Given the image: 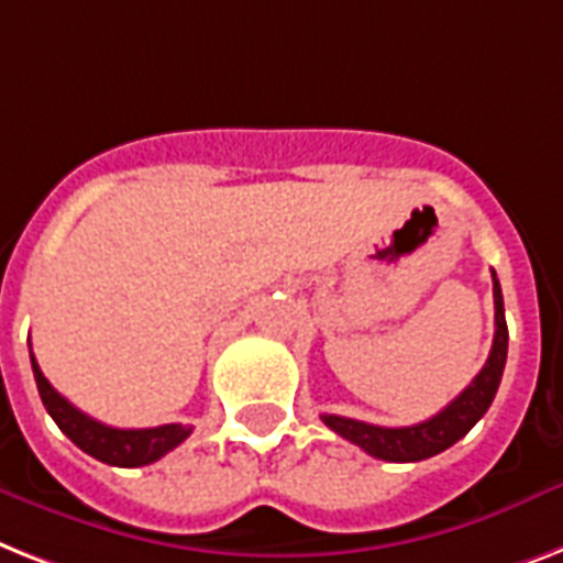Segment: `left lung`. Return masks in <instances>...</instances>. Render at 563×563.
<instances>
[{
    "label": "left lung",
    "instance_id": "left-lung-1",
    "mask_svg": "<svg viewBox=\"0 0 563 563\" xmlns=\"http://www.w3.org/2000/svg\"><path fill=\"white\" fill-rule=\"evenodd\" d=\"M506 350H509V329H506L504 314V291H500V283L495 277V341H492V353H488L486 364L474 376L472 385L465 387L448 408H442L440 413L424 419V422L408 424V428H382V424L358 422V419H346V416L335 413H323L321 419L338 437H344L376 460L419 463V460H428V456L440 454V451L463 440L465 433L483 419L488 405L495 401L500 378H504Z\"/></svg>",
    "mask_w": 563,
    "mask_h": 563
}]
</instances>
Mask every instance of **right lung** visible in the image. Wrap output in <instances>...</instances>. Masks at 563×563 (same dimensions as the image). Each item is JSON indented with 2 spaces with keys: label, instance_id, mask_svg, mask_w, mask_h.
<instances>
[{
  "label": "right lung",
  "instance_id": "right-lung-1",
  "mask_svg": "<svg viewBox=\"0 0 563 563\" xmlns=\"http://www.w3.org/2000/svg\"><path fill=\"white\" fill-rule=\"evenodd\" d=\"M31 367H34L36 390L43 399L45 410L52 413L57 428L66 433L68 440L75 442L80 451L100 460L107 465H118V468H139V465H150L155 460H162L167 451L190 437V424H158V428H109V424L98 422L86 416L84 410H77L68 399H63L48 378L43 376V369L31 355Z\"/></svg>",
  "mask_w": 563,
  "mask_h": 563
}]
</instances>
